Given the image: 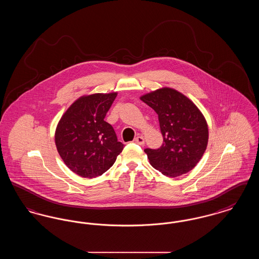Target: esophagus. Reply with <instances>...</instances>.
Returning a JSON list of instances; mask_svg holds the SVG:
<instances>
[{"instance_id":"esophagus-1","label":"esophagus","mask_w":259,"mask_h":259,"mask_svg":"<svg viewBox=\"0 0 259 259\" xmlns=\"http://www.w3.org/2000/svg\"><path fill=\"white\" fill-rule=\"evenodd\" d=\"M135 143L136 144H138V145H140V146H144V145H145V139H144V137H142V136L136 137Z\"/></svg>"}]
</instances>
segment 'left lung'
<instances>
[{
	"instance_id": "1",
	"label": "left lung",
	"mask_w": 259,
	"mask_h": 259,
	"mask_svg": "<svg viewBox=\"0 0 259 259\" xmlns=\"http://www.w3.org/2000/svg\"><path fill=\"white\" fill-rule=\"evenodd\" d=\"M158 114L163 144L146 148L150 165L167 177L191 171L208 145V124L195 104L181 92L164 87L141 97Z\"/></svg>"
}]
</instances>
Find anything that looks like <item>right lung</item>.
<instances>
[{"instance_id":"right-lung-1","label":"right lung","mask_w":259,"mask_h":259,"mask_svg":"<svg viewBox=\"0 0 259 259\" xmlns=\"http://www.w3.org/2000/svg\"><path fill=\"white\" fill-rule=\"evenodd\" d=\"M117 93H96L74 102L62 115L55 145L67 167L82 178L108 171L122 151L111 124L104 120Z\"/></svg>"}]
</instances>
